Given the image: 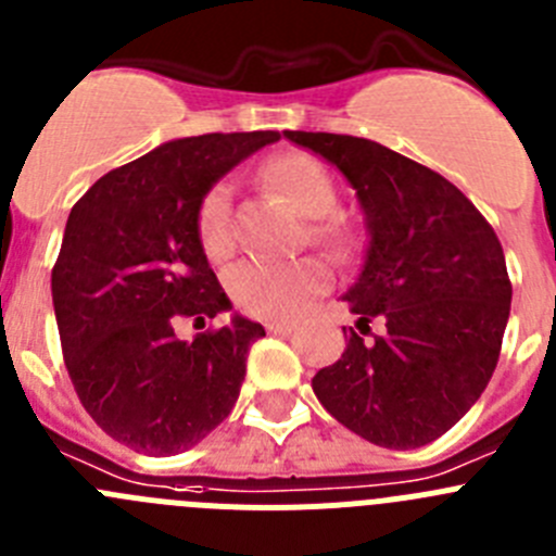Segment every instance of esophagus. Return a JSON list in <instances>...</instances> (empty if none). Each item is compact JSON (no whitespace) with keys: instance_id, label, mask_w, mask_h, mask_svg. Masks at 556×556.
I'll return each mask as SVG.
<instances>
[{"instance_id":"obj_1","label":"esophagus","mask_w":556,"mask_h":556,"mask_svg":"<svg viewBox=\"0 0 556 556\" xmlns=\"http://www.w3.org/2000/svg\"><path fill=\"white\" fill-rule=\"evenodd\" d=\"M294 330V323H267V333L289 336Z\"/></svg>"}]
</instances>
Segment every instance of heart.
<instances>
[{
    "mask_svg": "<svg viewBox=\"0 0 556 556\" xmlns=\"http://www.w3.org/2000/svg\"><path fill=\"white\" fill-rule=\"evenodd\" d=\"M267 178L294 206L308 217L312 233L336 256H348L355 248V228L348 220L330 215L339 203V187L319 160L308 154H283L267 165ZM198 242L212 262H223L233 253V185L228 178L206 190L198 206ZM328 283L323 258L305 256L294 262H262L244 258L226 273V289L239 312L258 319L292 317L319 294Z\"/></svg>",
    "mask_w": 556,
    "mask_h": 556,
    "instance_id": "b5f03b06",
    "label": "heart"
}]
</instances>
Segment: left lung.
<instances>
[{
    "label": "left lung",
    "mask_w": 556,
    "mask_h": 556,
    "mask_svg": "<svg viewBox=\"0 0 556 556\" xmlns=\"http://www.w3.org/2000/svg\"><path fill=\"white\" fill-rule=\"evenodd\" d=\"M348 176L369 248L344 300L358 314L348 350L314 375L336 421L389 450L444 435L480 400L502 353L513 283L480 208L441 173L375 140L287 131ZM384 328L371 334L368 323Z\"/></svg>",
    "instance_id": "1"
}]
</instances>
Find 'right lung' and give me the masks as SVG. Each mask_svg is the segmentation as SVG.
<instances>
[{"instance_id":"1","label":"right lung","mask_w":556,"mask_h":556,"mask_svg":"<svg viewBox=\"0 0 556 556\" xmlns=\"http://www.w3.org/2000/svg\"><path fill=\"white\" fill-rule=\"evenodd\" d=\"M278 137L170 140L101 176L71 208L52 269L65 369L96 425L129 450L176 455L231 414L264 328L233 317L181 341L176 323L231 305L198 242V206L217 178Z\"/></svg>"}]
</instances>
